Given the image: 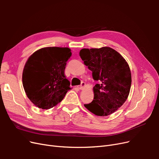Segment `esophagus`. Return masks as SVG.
I'll use <instances>...</instances> for the list:
<instances>
[{
    "label": "esophagus",
    "instance_id": "esophagus-1",
    "mask_svg": "<svg viewBox=\"0 0 159 159\" xmlns=\"http://www.w3.org/2000/svg\"><path fill=\"white\" fill-rule=\"evenodd\" d=\"M85 86V83L84 82V81H82V82H81V85L79 86L78 88H79L80 89H83Z\"/></svg>",
    "mask_w": 159,
    "mask_h": 159
}]
</instances>
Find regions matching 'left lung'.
I'll return each instance as SVG.
<instances>
[{
  "label": "left lung",
  "instance_id": "1",
  "mask_svg": "<svg viewBox=\"0 0 159 159\" xmlns=\"http://www.w3.org/2000/svg\"><path fill=\"white\" fill-rule=\"evenodd\" d=\"M81 58L92 71L94 80V98L84 104L89 111L98 116H107L125 102L131 85L129 66L122 56L109 47L84 48Z\"/></svg>",
  "mask_w": 159,
  "mask_h": 159
}]
</instances>
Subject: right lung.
<instances>
[{
    "mask_svg": "<svg viewBox=\"0 0 159 159\" xmlns=\"http://www.w3.org/2000/svg\"><path fill=\"white\" fill-rule=\"evenodd\" d=\"M71 55L68 48H44L28 59L22 73L27 97L36 107L48 109L61 102L71 89L66 79V62Z\"/></svg>",
    "mask_w": 159,
    "mask_h": 159,
    "instance_id": "add662e5",
    "label": "right lung"
}]
</instances>
